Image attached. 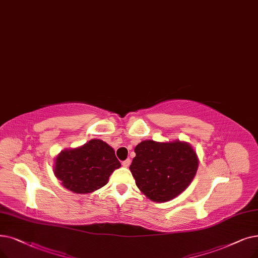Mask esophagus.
I'll return each mask as SVG.
<instances>
[{
  "mask_svg": "<svg viewBox=\"0 0 258 258\" xmlns=\"http://www.w3.org/2000/svg\"><path fill=\"white\" fill-rule=\"evenodd\" d=\"M130 164H131V160L130 159H126V160H124L122 162V165L124 166V167H127V166H130Z\"/></svg>",
  "mask_w": 258,
  "mask_h": 258,
  "instance_id": "1",
  "label": "esophagus"
}]
</instances>
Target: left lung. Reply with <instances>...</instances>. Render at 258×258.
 Listing matches in <instances>:
<instances>
[{
    "label": "left lung",
    "mask_w": 258,
    "mask_h": 258,
    "mask_svg": "<svg viewBox=\"0 0 258 258\" xmlns=\"http://www.w3.org/2000/svg\"><path fill=\"white\" fill-rule=\"evenodd\" d=\"M130 170L136 185L149 199L165 203L191 184L198 169L196 152L187 142L144 140L135 148Z\"/></svg>",
    "instance_id": "1"
}]
</instances>
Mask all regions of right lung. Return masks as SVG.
<instances>
[{"label": "right lung", "mask_w": 258, "mask_h": 258, "mask_svg": "<svg viewBox=\"0 0 258 258\" xmlns=\"http://www.w3.org/2000/svg\"><path fill=\"white\" fill-rule=\"evenodd\" d=\"M121 163L113 148L100 139L62 151L54 160L53 173L62 185L77 194L93 193L104 186Z\"/></svg>", "instance_id": "1"}]
</instances>
